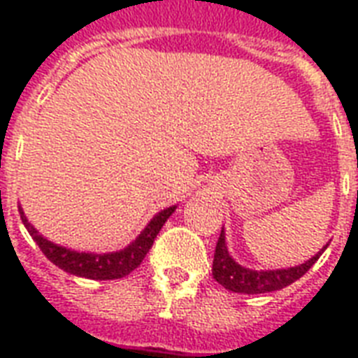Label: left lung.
<instances>
[{
  "label": "left lung",
  "mask_w": 358,
  "mask_h": 358,
  "mask_svg": "<svg viewBox=\"0 0 358 358\" xmlns=\"http://www.w3.org/2000/svg\"><path fill=\"white\" fill-rule=\"evenodd\" d=\"M327 249V245L323 247L316 256H312L310 260L288 269H267V271H255L249 267L239 266L238 262L229 255L227 243H224V230H221V236L217 239L215 255H213V267L212 275L221 286H224L230 292L236 294H267V292H277L297 278H301L308 269H310L316 260L320 258L323 250Z\"/></svg>",
  "instance_id": "8db88e82"
}]
</instances>
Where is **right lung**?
<instances>
[{
    "mask_svg": "<svg viewBox=\"0 0 358 358\" xmlns=\"http://www.w3.org/2000/svg\"><path fill=\"white\" fill-rule=\"evenodd\" d=\"M18 210L22 223L25 224V229L31 234V238L35 239L36 245L41 247V250L44 252L48 260L53 262L63 271L70 273V275H76V277L94 278V280H113V278L126 277V275L134 271L135 267L141 266V262L145 260L146 252L154 245V239L159 234V230L165 224V221L173 215L176 206L165 208L157 215H154L150 219V223L145 227V230L126 249L117 250V252H103V255L78 252V250L66 249V247L55 245L53 241H48L27 221L25 213L22 212V208L18 206Z\"/></svg>",
    "mask_w": 358,
    "mask_h": 358,
    "instance_id": "obj_1",
    "label": "right lung"
}]
</instances>
